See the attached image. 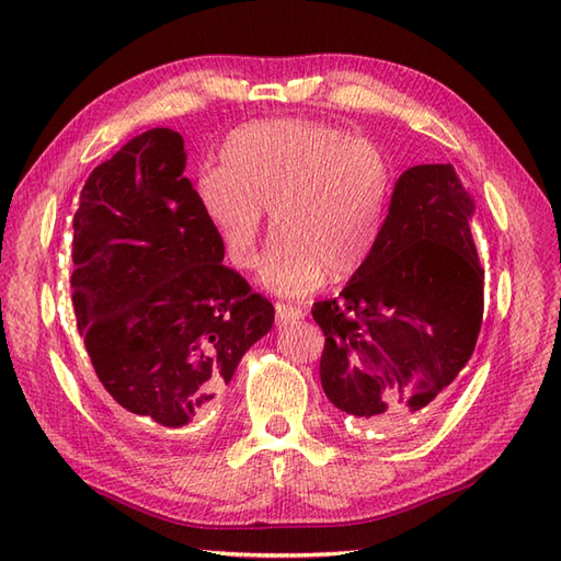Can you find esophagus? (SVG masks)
<instances>
[{
    "instance_id": "1",
    "label": "esophagus",
    "mask_w": 561,
    "mask_h": 561,
    "mask_svg": "<svg viewBox=\"0 0 561 561\" xmlns=\"http://www.w3.org/2000/svg\"><path fill=\"white\" fill-rule=\"evenodd\" d=\"M274 313H277V323H296V320H301L306 313L301 311V308L296 306H289V304H277L274 306Z\"/></svg>"
}]
</instances>
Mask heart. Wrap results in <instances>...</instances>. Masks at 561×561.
I'll return each mask as SVG.
<instances>
[{"label":"heart","mask_w":561,"mask_h":561,"mask_svg":"<svg viewBox=\"0 0 561 561\" xmlns=\"http://www.w3.org/2000/svg\"><path fill=\"white\" fill-rule=\"evenodd\" d=\"M224 165L199 173L195 193L226 260L250 270L270 209L277 229L260 282L301 299L332 272L347 277L371 253L390 202V165L376 145L313 121L245 125L226 139Z\"/></svg>","instance_id":"heart-1"}]
</instances>
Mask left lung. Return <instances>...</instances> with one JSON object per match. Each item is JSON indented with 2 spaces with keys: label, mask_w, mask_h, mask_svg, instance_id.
<instances>
[{
  "label": "left lung",
  "mask_w": 561,
  "mask_h": 561,
  "mask_svg": "<svg viewBox=\"0 0 561 561\" xmlns=\"http://www.w3.org/2000/svg\"><path fill=\"white\" fill-rule=\"evenodd\" d=\"M472 211L450 163L412 165L364 265L337 299L313 306L320 383L362 428L424 412L472 356L484 311Z\"/></svg>",
  "instance_id": "left-lung-1"
}]
</instances>
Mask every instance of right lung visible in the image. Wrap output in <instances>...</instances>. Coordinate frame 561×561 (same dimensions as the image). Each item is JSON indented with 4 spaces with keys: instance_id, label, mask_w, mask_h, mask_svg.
<instances>
[{
    "instance_id": "add662e5",
    "label": "right lung",
    "mask_w": 561,
    "mask_h": 561,
    "mask_svg": "<svg viewBox=\"0 0 561 561\" xmlns=\"http://www.w3.org/2000/svg\"><path fill=\"white\" fill-rule=\"evenodd\" d=\"M185 163L181 135L147 129L93 169L75 214L79 335L139 436L207 416L274 323L272 304L224 265Z\"/></svg>"
}]
</instances>
